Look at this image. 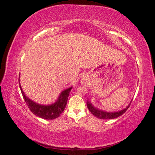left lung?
Returning a JSON list of instances; mask_svg holds the SVG:
<instances>
[{
	"label": "left lung",
	"instance_id": "left-lung-1",
	"mask_svg": "<svg viewBox=\"0 0 155 155\" xmlns=\"http://www.w3.org/2000/svg\"><path fill=\"white\" fill-rule=\"evenodd\" d=\"M131 101H132V100H131ZM131 101L130 102V103L128 104V105L126 108H124L123 110H120L119 111H117V112H106L100 109H98V108H97L96 107H94L88 100H87V105L89 111L97 118H101V119H113V118H117L118 117L121 116L123 114H124L125 112L127 111L128 107H130Z\"/></svg>",
	"mask_w": 155,
	"mask_h": 155
}]
</instances>
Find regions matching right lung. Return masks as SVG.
Segmentation results:
<instances>
[{"mask_svg":"<svg viewBox=\"0 0 155 155\" xmlns=\"http://www.w3.org/2000/svg\"><path fill=\"white\" fill-rule=\"evenodd\" d=\"M18 81L22 97L24 98L29 109L36 116L43 118V119L52 120L58 117L62 112L64 111L67 103L69 93H70L72 87H69L67 89L62 91L61 94H59L58 99L55 103L51 104L43 105L35 103L33 101H32L31 98L27 97V95L23 92L21 84H20V75Z\"/></svg>","mask_w":155,"mask_h":155,"instance_id":"obj_1","label":"right lung"}]
</instances>
